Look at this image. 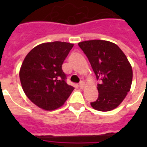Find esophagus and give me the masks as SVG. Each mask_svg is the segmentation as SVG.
<instances>
[{"label": "esophagus", "mask_w": 147, "mask_h": 147, "mask_svg": "<svg viewBox=\"0 0 147 147\" xmlns=\"http://www.w3.org/2000/svg\"><path fill=\"white\" fill-rule=\"evenodd\" d=\"M84 87H85V82H81L79 83V88H83Z\"/></svg>", "instance_id": "1"}]
</instances>
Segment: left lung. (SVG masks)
Listing matches in <instances>:
<instances>
[{
	"label": "left lung",
	"mask_w": 147,
	"mask_h": 147,
	"mask_svg": "<svg viewBox=\"0 0 147 147\" xmlns=\"http://www.w3.org/2000/svg\"><path fill=\"white\" fill-rule=\"evenodd\" d=\"M96 76L98 98L91 102L94 109L109 111L116 108L130 92L133 70L125 54L113 42L100 40L78 43Z\"/></svg>",
	"instance_id": "1"
}]
</instances>
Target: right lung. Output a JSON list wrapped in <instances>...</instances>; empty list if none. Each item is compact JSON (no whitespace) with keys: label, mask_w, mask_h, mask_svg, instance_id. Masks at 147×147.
Listing matches in <instances>:
<instances>
[{"label":"right lung","mask_w":147,"mask_h":147,"mask_svg":"<svg viewBox=\"0 0 147 147\" xmlns=\"http://www.w3.org/2000/svg\"><path fill=\"white\" fill-rule=\"evenodd\" d=\"M74 44L55 41L34 47L26 55L20 70L22 88L27 98L42 109L61 107L75 88L65 82L62 69Z\"/></svg>","instance_id":"1"}]
</instances>
